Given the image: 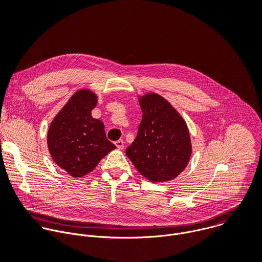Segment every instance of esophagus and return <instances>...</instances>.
<instances>
[{
	"label": "esophagus",
	"mask_w": 262,
	"mask_h": 262,
	"mask_svg": "<svg viewBox=\"0 0 262 262\" xmlns=\"http://www.w3.org/2000/svg\"><path fill=\"white\" fill-rule=\"evenodd\" d=\"M115 145L118 149H120V150H122V149L124 148V141L123 140H118L115 142Z\"/></svg>",
	"instance_id": "1"
}]
</instances>
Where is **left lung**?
<instances>
[{"label":"left lung","instance_id":"1","mask_svg":"<svg viewBox=\"0 0 262 262\" xmlns=\"http://www.w3.org/2000/svg\"><path fill=\"white\" fill-rule=\"evenodd\" d=\"M143 112L136 139L126 156L146 179L166 182L188 166L192 142L188 125L179 112L156 92L138 95Z\"/></svg>","mask_w":262,"mask_h":262}]
</instances>
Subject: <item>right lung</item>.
Returning <instances> with one entry per match:
<instances>
[{
	"label": "right lung",
	"mask_w": 262,
	"mask_h": 262,
	"mask_svg": "<svg viewBox=\"0 0 262 262\" xmlns=\"http://www.w3.org/2000/svg\"><path fill=\"white\" fill-rule=\"evenodd\" d=\"M97 101L92 90L79 89L58 112L48 130L53 161L72 177L92 172L102 158L116 149L106 139L102 121L92 117Z\"/></svg>",
	"instance_id": "obj_1"
}]
</instances>
